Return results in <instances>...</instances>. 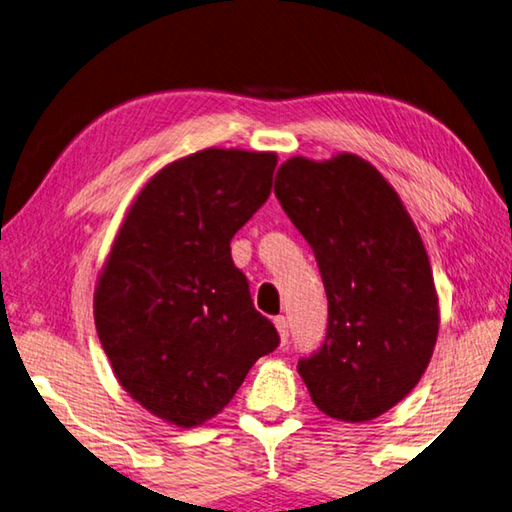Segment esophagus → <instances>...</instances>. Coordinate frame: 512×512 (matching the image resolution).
I'll return each instance as SVG.
<instances>
[{"label":"esophagus","mask_w":512,"mask_h":512,"mask_svg":"<svg viewBox=\"0 0 512 512\" xmlns=\"http://www.w3.org/2000/svg\"><path fill=\"white\" fill-rule=\"evenodd\" d=\"M273 323H275L277 334H280V341L287 343V339H289V320L284 318V316H277Z\"/></svg>","instance_id":"obj_1"}]
</instances>
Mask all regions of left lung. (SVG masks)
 I'll use <instances>...</instances> for the list:
<instances>
[{"label":"left lung","instance_id":"obj_1","mask_svg":"<svg viewBox=\"0 0 512 512\" xmlns=\"http://www.w3.org/2000/svg\"><path fill=\"white\" fill-rule=\"evenodd\" d=\"M275 196L314 248L329 318L298 372L320 411L368 422L409 395L436 348L440 307L429 255L393 185L354 153L296 155Z\"/></svg>","mask_w":512,"mask_h":512}]
</instances>
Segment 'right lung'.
Masks as SVG:
<instances>
[{
  "instance_id": "right-lung-1",
  "label": "right lung",
  "mask_w": 512,
  "mask_h": 512,
  "mask_svg": "<svg viewBox=\"0 0 512 512\" xmlns=\"http://www.w3.org/2000/svg\"><path fill=\"white\" fill-rule=\"evenodd\" d=\"M273 151L203 149L146 180L94 289V325L124 391L169 424L221 413L280 343L230 239L266 203Z\"/></svg>"
}]
</instances>
